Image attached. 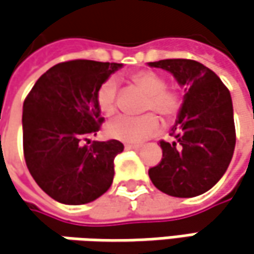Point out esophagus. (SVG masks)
Listing matches in <instances>:
<instances>
[{
	"label": "esophagus",
	"mask_w": 254,
	"mask_h": 254,
	"mask_svg": "<svg viewBox=\"0 0 254 254\" xmlns=\"http://www.w3.org/2000/svg\"><path fill=\"white\" fill-rule=\"evenodd\" d=\"M127 149H135V151H139L142 146L141 145H136V143H127Z\"/></svg>",
	"instance_id": "1"
}]
</instances>
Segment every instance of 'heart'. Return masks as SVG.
Listing matches in <instances>:
<instances>
[{"label": "heart", "instance_id": "heart-1", "mask_svg": "<svg viewBox=\"0 0 254 254\" xmlns=\"http://www.w3.org/2000/svg\"><path fill=\"white\" fill-rule=\"evenodd\" d=\"M129 82L142 90L146 97L142 103V116H119L112 121L106 133L118 141L141 142L152 136L159 127V119L152 112L159 113L164 121L172 122L178 118L183 109V97L172 89L167 87L165 77L155 70H136L129 74ZM96 106L105 118H111L118 109V89L113 79L102 83L96 90Z\"/></svg>", "mask_w": 254, "mask_h": 254}]
</instances>
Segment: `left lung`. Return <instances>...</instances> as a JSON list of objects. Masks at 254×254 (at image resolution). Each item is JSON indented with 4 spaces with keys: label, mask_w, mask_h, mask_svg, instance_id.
I'll list each match as a JSON object with an SVG mask.
<instances>
[{
    "label": "left lung",
    "mask_w": 254,
    "mask_h": 254,
    "mask_svg": "<svg viewBox=\"0 0 254 254\" xmlns=\"http://www.w3.org/2000/svg\"><path fill=\"white\" fill-rule=\"evenodd\" d=\"M168 70L186 86L183 109L171 129L175 141H159L162 159L149 168V178L159 191L172 197H195L208 191L230 164L236 127L229 89L213 70L188 59L149 63Z\"/></svg>",
    "instance_id": "obj_1"
}]
</instances>
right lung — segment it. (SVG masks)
I'll return each mask as SVG.
<instances>
[{
  "mask_svg": "<svg viewBox=\"0 0 254 254\" xmlns=\"http://www.w3.org/2000/svg\"><path fill=\"white\" fill-rule=\"evenodd\" d=\"M119 63L70 60L40 76L23 105V149L27 168L53 200L79 205L105 194L113 181V161L124 151L116 139L90 142L105 118L97 87Z\"/></svg>",
  "mask_w": 254,
  "mask_h": 254,
  "instance_id": "right-lung-1",
  "label": "right lung"
}]
</instances>
